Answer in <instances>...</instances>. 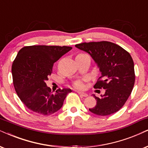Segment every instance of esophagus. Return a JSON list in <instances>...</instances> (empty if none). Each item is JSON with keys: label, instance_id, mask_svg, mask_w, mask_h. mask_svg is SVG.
<instances>
[{"label": "esophagus", "instance_id": "1", "mask_svg": "<svg viewBox=\"0 0 148 148\" xmlns=\"http://www.w3.org/2000/svg\"><path fill=\"white\" fill-rule=\"evenodd\" d=\"M77 93L80 95V96H83V97H87V96H88L87 93H86L81 92V91H77Z\"/></svg>", "mask_w": 148, "mask_h": 148}]
</instances>
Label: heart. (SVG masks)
<instances>
[{"mask_svg": "<svg viewBox=\"0 0 148 148\" xmlns=\"http://www.w3.org/2000/svg\"><path fill=\"white\" fill-rule=\"evenodd\" d=\"M84 55V54H80V55ZM74 86H75V87L78 88V89H83L84 88L83 83L80 81H78V82H76V83H75V84H74Z\"/></svg>", "mask_w": 148, "mask_h": 148, "instance_id": "heart-1", "label": "heart"}]
</instances>
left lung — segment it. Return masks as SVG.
<instances>
[{
  "label": "left lung",
  "mask_w": 148,
  "mask_h": 148,
  "mask_svg": "<svg viewBox=\"0 0 148 148\" xmlns=\"http://www.w3.org/2000/svg\"><path fill=\"white\" fill-rule=\"evenodd\" d=\"M75 46L87 52L101 72L94 87L103 88L105 93L96 97V105L89 108L96 115L106 116L118 111L128 100L133 89L135 75L134 62L126 50L109 42L82 43Z\"/></svg>",
  "instance_id": "left-lung-1"
}]
</instances>
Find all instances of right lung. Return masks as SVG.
Segmentation results:
<instances>
[{"label":"right lung","mask_w":148,"mask_h":148,"mask_svg":"<svg viewBox=\"0 0 148 148\" xmlns=\"http://www.w3.org/2000/svg\"><path fill=\"white\" fill-rule=\"evenodd\" d=\"M69 46H25L18 52L12 64L16 91L29 109L49 115L62 107L70 89H58L52 93L46 80L52 72L54 63L72 50Z\"/></svg>","instance_id":"add662e5"}]
</instances>
